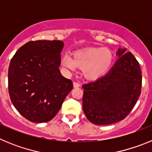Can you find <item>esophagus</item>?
<instances>
[{"label": "esophagus", "instance_id": "esophagus-1", "mask_svg": "<svg viewBox=\"0 0 152 152\" xmlns=\"http://www.w3.org/2000/svg\"><path fill=\"white\" fill-rule=\"evenodd\" d=\"M73 85H74V88H79L80 86V84H79L78 82H76V81H75V82L73 83Z\"/></svg>", "mask_w": 152, "mask_h": 152}]
</instances>
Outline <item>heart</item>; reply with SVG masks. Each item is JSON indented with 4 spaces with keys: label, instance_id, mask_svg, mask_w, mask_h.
Here are the masks:
<instances>
[{
    "label": "heart",
    "instance_id": "obj_1",
    "mask_svg": "<svg viewBox=\"0 0 152 152\" xmlns=\"http://www.w3.org/2000/svg\"><path fill=\"white\" fill-rule=\"evenodd\" d=\"M112 52L107 49H90L77 52L74 58L64 54L61 63L64 67L74 71L77 67L82 68L83 74L87 78L96 79L107 72L113 63Z\"/></svg>",
    "mask_w": 152,
    "mask_h": 152
}]
</instances>
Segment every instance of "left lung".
I'll return each mask as SVG.
<instances>
[{
    "instance_id": "obj_1",
    "label": "left lung",
    "mask_w": 152,
    "mask_h": 152,
    "mask_svg": "<svg viewBox=\"0 0 152 152\" xmlns=\"http://www.w3.org/2000/svg\"><path fill=\"white\" fill-rule=\"evenodd\" d=\"M117 61L104 76L83 84L82 106L86 117L95 125L124 119L141 94L140 65L131 52L119 49Z\"/></svg>"
}]
</instances>
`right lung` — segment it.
Masks as SVG:
<instances>
[{"instance_id":"add662e5","label":"right lung","mask_w":152,"mask_h":152,"mask_svg":"<svg viewBox=\"0 0 152 152\" xmlns=\"http://www.w3.org/2000/svg\"><path fill=\"white\" fill-rule=\"evenodd\" d=\"M59 40L29 41L21 46L10 61L8 90L14 107L26 119L45 123L59 111L72 81L61 75Z\"/></svg>"}]
</instances>
